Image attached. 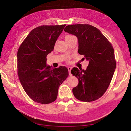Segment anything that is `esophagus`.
<instances>
[{"instance_id": "esophagus-1", "label": "esophagus", "mask_w": 131, "mask_h": 131, "mask_svg": "<svg viewBox=\"0 0 131 131\" xmlns=\"http://www.w3.org/2000/svg\"><path fill=\"white\" fill-rule=\"evenodd\" d=\"M72 67H68V71H69V75H72V74H71V73H70L71 70H72Z\"/></svg>"}]
</instances>
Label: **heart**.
<instances>
[{
  "label": "heart",
  "mask_w": 131,
  "mask_h": 131,
  "mask_svg": "<svg viewBox=\"0 0 131 131\" xmlns=\"http://www.w3.org/2000/svg\"><path fill=\"white\" fill-rule=\"evenodd\" d=\"M72 35H66V37H65V38H68V37H72Z\"/></svg>",
  "instance_id": "1"
}]
</instances>
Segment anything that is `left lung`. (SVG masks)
Returning <instances> with one entry per match:
<instances>
[{
    "instance_id": "obj_1",
    "label": "left lung",
    "mask_w": 131,
    "mask_h": 131,
    "mask_svg": "<svg viewBox=\"0 0 131 131\" xmlns=\"http://www.w3.org/2000/svg\"><path fill=\"white\" fill-rule=\"evenodd\" d=\"M64 30L78 38V52L89 61L86 70L73 68L71 73L79 84L73 89L74 96L86 102L96 101L106 92L116 66L113 47L96 27L88 24L68 25Z\"/></svg>"
}]
</instances>
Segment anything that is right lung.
Listing matches in <instances>:
<instances>
[{"label": "right lung", "mask_w": 131, "mask_h": 131, "mask_svg": "<svg viewBox=\"0 0 131 131\" xmlns=\"http://www.w3.org/2000/svg\"><path fill=\"white\" fill-rule=\"evenodd\" d=\"M66 25L38 27L31 30L17 52V73L23 89L33 101L49 104L57 99L59 86L68 77L65 67L52 68L46 56Z\"/></svg>", "instance_id": "obj_1"}]
</instances>
